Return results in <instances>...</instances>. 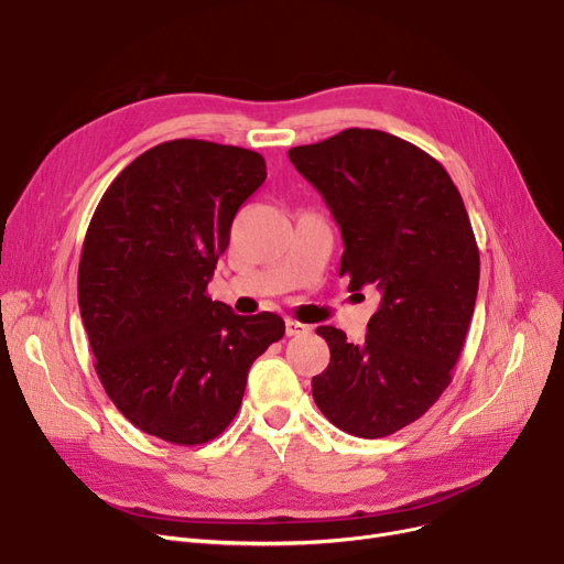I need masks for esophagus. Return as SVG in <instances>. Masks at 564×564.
Wrapping results in <instances>:
<instances>
[{
	"instance_id": "1",
	"label": "esophagus",
	"mask_w": 564,
	"mask_h": 564,
	"mask_svg": "<svg viewBox=\"0 0 564 564\" xmlns=\"http://www.w3.org/2000/svg\"><path fill=\"white\" fill-rule=\"evenodd\" d=\"M308 332H311L308 324H302L297 319H285V334L288 336H304Z\"/></svg>"
}]
</instances>
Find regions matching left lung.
Segmentation results:
<instances>
[{"label":"left lung","mask_w":564,"mask_h":564,"mask_svg":"<svg viewBox=\"0 0 564 564\" xmlns=\"http://www.w3.org/2000/svg\"><path fill=\"white\" fill-rule=\"evenodd\" d=\"M288 158L340 228L349 290L381 294L364 343L317 327L332 361L313 400L347 434L389 436L441 398L464 347L480 281L464 200L446 169L389 132L349 128Z\"/></svg>","instance_id":"left-lung-1"}]
</instances>
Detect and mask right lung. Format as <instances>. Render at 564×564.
<instances>
[{
    "mask_svg": "<svg viewBox=\"0 0 564 564\" xmlns=\"http://www.w3.org/2000/svg\"><path fill=\"white\" fill-rule=\"evenodd\" d=\"M264 177L247 148L164 141L116 175L84 237L77 300L96 372L134 427L175 446L230 425L251 364L285 334L276 313L235 315L205 294Z\"/></svg>",
    "mask_w": 564,
    "mask_h": 564,
    "instance_id": "right-lung-1",
    "label": "right lung"
}]
</instances>
